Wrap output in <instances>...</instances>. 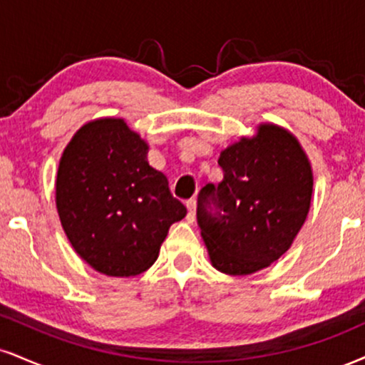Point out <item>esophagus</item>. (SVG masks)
I'll list each match as a JSON object with an SVG mask.
<instances>
[{"instance_id":"34e87169","label":"esophagus","mask_w":365,"mask_h":365,"mask_svg":"<svg viewBox=\"0 0 365 365\" xmlns=\"http://www.w3.org/2000/svg\"><path fill=\"white\" fill-rule=\"evenodd\" d=\"M187 209H188L187 219H188V221H190V222H194V219H195V209H197V200H195V199L187 200Z\"/></svg>"}]
</instances>
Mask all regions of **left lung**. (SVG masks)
<instances>
[{"label": "left lung", "mask_w": 365, "mask_h": 365, "mask_svg": "<svg viewBox=\"0 0 365 365\" xmlns=\"http://www.w3.org/2000/svg\"><path fill=\"white\" fill-rule=\"evenodd\" d=\"M225 178L197 197V222L214 269L250 275L279 260L304 225L313 170L299 140L260 124L219 156Z\"/></svg>", "instance_id": "8db88e82"}]
</instances>
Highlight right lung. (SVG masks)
Wrapping results in <instances>:
<instances>
[{"mask_svg":"<svg viewBox=\"0 0 365 365\" xmlns=\"http://www.w3.org/2000/svg\"><path fill=\"white\" fill-rule=\"evenodd\" d=\"M148 149L124 118L105 117L83 125L61 156L57 214L74 252L100 274H143L170 226L187 216Z\"/></svg>","mask_w":365,"mask_h":365,"instance_id":"right-lung-1","label":"right lung"}]
</instances>
